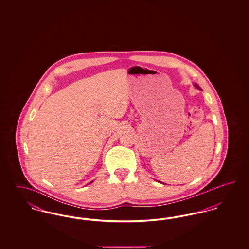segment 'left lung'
I'll list each match as a JSON object with an SVG mask.
<instances>
[{"instance_id":"1","label":"left lung","mask_w":249,"mask_h":249,"mask_svg":"<svg viewBox=\"0 0 249 249\" xmlns=\"http://www.w3.org/2000/svg\"><path fill=\"white\" fill-rule=\"evenodd\" d=\"M195 87H196V88H198V89H201V88H200V87H199V86H198V85H197V84H195ZM160 183H161V182H160Z\"/></svg>"}]
</instances>
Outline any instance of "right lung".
I'll return each mask as SVG.
<instances>
[{"mask_svg":"<svg viewBox=\"0 0 249 249\" xmlns=\"http://www.w3.org/2000/svg\"><path fill=\"white\" fill-rule=\"evenodd\" d=\"M90 183H92V182H90Z\"/></svg>","mask_w":249,"mask_h":249,"instance_id":"obj_1","label":"right lung"}]
</instances>
